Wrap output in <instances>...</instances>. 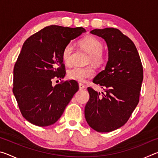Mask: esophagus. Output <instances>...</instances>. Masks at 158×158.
Here are the masks:
<instances>
[{
    "mask_svg": "<svg viewBox=\"0 0 158 158\" xmlns=\"http://www.w3.org/2000/svg\"><path fill=\"white\" fill-rule=\"evenodd\" d=\"M79 90H83L85 88V85L84 84H81V83H79Z\"/></svg>",
    "mask_w": 158,
    "mask_h": 158,
    "instance_id": "1",
    "label": "esophagus"
}]
</instances>
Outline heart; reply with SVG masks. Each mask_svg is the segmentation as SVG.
<instances>
[{
    "label": "heart",
    "instance_id": "b5f03b06",
    "mask_svg": "<svg viewBox=\"0 0 158 158\" xmlns=\"http://www.w3.org/2000/svg\"><path fill=\"white\" fill-rule=\"evenodd\" d=\"M81 47L90 53L88 63H92L95 65H101L105 63V57L102 53L103 44L102 42L92 36L85 37L79 42ZM74 45L69 42L64 47L62 52V59L66 65H70L73 61ZM94 75V71L90 66L85 68L74 67L68 71V77L69 79L82 82L85 79L90 78Z\"/></svg>",
    "mask_w": 158,
    "mask_h": 158
}]
</instances>
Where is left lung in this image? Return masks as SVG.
Listing matches in <instances>:
<instances>
[{
	"mask_svg": "<svg viewBox=\"0 0 158 158\" xmlns=\"http://www.w3.org/2000/svg\"><path fill=\"white\" fill-rule=\"evenodd\" d=\"M90 33L105 40L109 55L105 69L93 82L105 93L88 88L90 98L85 106L89 126L98 132H109L126 123L139 101L143 67L135 44L118 29H94Z\"/></svg>",
	"mask_w": 158,
	"mask_h": 158,
	"instance_id": "8db88e82",
	"label": "left lung"
}]
</instances>
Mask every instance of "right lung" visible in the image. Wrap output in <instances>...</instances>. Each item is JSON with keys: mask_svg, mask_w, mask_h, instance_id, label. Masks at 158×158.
Returning <instances> with one entry per match:
<instances>
[{"mask_svg": "<svg viewBox=\"0 0 158 158\" xmlns=\"http://www.w3.org/2000/svg\"><path fill=\"white\" fill-rule=\"evenodd\" d=\"M85 30L52 25L29 37L14 68L13 93L22 116L40 127L55 123L79 90L74 80L52 85L65 75L62 52L67 44Z\"/></svg>", "mask_w": 158, "mask_h": 158, "instance_id": "1", "label": "right lung"}]
</instances>
